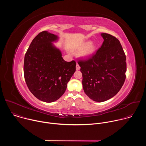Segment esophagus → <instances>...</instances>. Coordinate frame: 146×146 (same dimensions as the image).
I'll return each mask as SVG.
<instances>
[{
  "label": "esophagus",
  "instance_id": "34e87169",
  "mask_svg": "<svg viewBox=\"0 0 146 146\" xmlns=\"http://www.w3.org/2000/svg\"><path fill=\"white\" fill-rule=\"evenodd\" d=\"M76 68V70H79L80 69V66H79V65H78V64H77Z\"/></svg>",
  "mask_w": 146,
  "mask_h": 146
}]
</instances>
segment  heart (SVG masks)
Returning a JSON list of instances; mask_svg holds the SVG:
<instances>
[{
  "instance_id": "heart-1",
  "label": "heart",
  "mask_w": 146,
  "mask_h": 146,
  "mask_svg": "<svg viewBox=\"0 0 146 146\" xmlns=\"http://www.w3.org/2000/svg\"><path fill=\"white\" fill-rule=\"evenodd\" d=\"M81 48H84L80 53V56L82 59H88L92 56L96 50V45L91 43L90 41H87L83 43L81 47Z\"/></svg>"
}]
</instances>
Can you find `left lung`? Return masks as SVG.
Listing matches in <instances>:
<instances>
[{
    "mask_svg": "<svg viewBox=\"0 0 146 146\" xmlns=\"http://www.w3.org/2000/svg\"><path fill=\"white\" fill-rule=\"evenodd\" d=\"M104 41L96 54L78 64L82 74V87L92 100L102 102L114 96L122 87L126 76V56L119 41L101 33Z\"/></svg>",
    "mask_w": 146,
    "mask_h": 146,
    "instance_id": "1",
    "label": "left lung"
}]
</instances>
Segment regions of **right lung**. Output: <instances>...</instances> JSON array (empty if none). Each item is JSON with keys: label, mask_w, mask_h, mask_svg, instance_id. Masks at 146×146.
<instances>
[{"label": "right lung", "mask_w": 146, "mask_h": 146, "mask_svg": "<svg viewBox=\"0 0 146 146\" xmlns=\"http://www.w3.org/2000/svg\"><path fill=\"white\" fill-rule=\"evenodd\" d=\"M58 40L57 35L48 31L40 32L32 40L24 58V77L29 90L47 103L63 95L76 71V62L65 61L54 44Z\"/></svg>", "instance_id": "right-lung-1"}]
</instances>
